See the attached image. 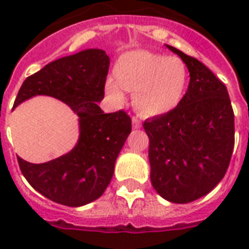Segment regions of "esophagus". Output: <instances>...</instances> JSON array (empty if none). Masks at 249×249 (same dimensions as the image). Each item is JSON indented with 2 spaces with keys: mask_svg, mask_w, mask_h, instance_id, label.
<instances>
[{
  "mask_svg": "<svg viewBox=\"0 0 249 249\" xmlns=\"http://www.w3.org/2000/svg\"><path fill=\"white\" fill-rule=\"evenodd\" d=\"M132 124H133V128H134V129H140L141 126H142L141 121L138 120L137 117H132Z\"/></svg>",
  "mask_w": 249,
  "mask_h": 249,
  "instance_id": "1",
  "label": "esophagus"
}]
</instances>
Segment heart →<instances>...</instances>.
<instances>
[{"mask_svg":"<svg viewBox=\"0 0 249 249\" xmlns=\"http://www.w3.org/2000/svg\"><path fill=\"white\" fill-rule=\"evenodd\" d=\"M113 75L105 81V93L121 103L126 91H133V106L141 115L161 116L172 112L185 98L190 72L178 56L137 50L121 55Z\"/></svg>","mask_w":249,"mask_h":249,"instance_id":"1","label":"heart"}]
</instances>
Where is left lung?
<instances>
[{"label":"left lung","mask_w":249,"mask_h":249,"mask_svg":"<svg viewBox=\"0 0 249 249\" xmlns=\"http://www.w3.org/2000/svg\"><path fill=\"white\" fill-rule=\"evenodd\" d=\"M186 63L190 83L172 112L143 123L150 140L151 183L165 200L185 204L224 178L234 148V112L224 83L209 68L165 45Z\"/></svg>","instance_id":"left-lung-1"}]
</instances>
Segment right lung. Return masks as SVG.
<instances>
[{"instance_id": "obj_1", "label": "right lung", "mask_w": 249, "mask_h": 249, "mask_svg": "<svg viewBox=\"0 0 249 249\" xmlns=\"http://www.w3.org/2000/svg\"><path fill=\"white\" fill-rule=\"evenodd\" d=\"M108 66L109 58L101 49L63 56L27 77L14 102L15 108L29 98L49 95L70 106L79 117V141L70 152L42 164L18 158L29 185L59 204L81 207L102 196L132 132V120L124 111L105 113L98 106L105 97Z\"/></svg>"}]
</instances>
